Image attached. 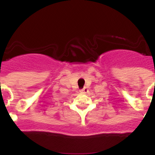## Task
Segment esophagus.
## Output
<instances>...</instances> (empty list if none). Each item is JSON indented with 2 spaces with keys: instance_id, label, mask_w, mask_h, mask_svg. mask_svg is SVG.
<instances>
[{
  "instance_id": "34e87169",
  "label": "esophagus",
  "mask_w": 155,
  "mask_h": 155,
  "mask_svg": "<svg viewBox=\"0 0 155 155\" xmlns=\"http://www.w3.org/2000/svg\"><path fill=\"white\" fill-rule=\"evenodd\" d=\"M81 92L84 93V94H87V93L88 92V89L86 87H84L83 89L81 90Z\"/></svg>"
}]
</instances>
